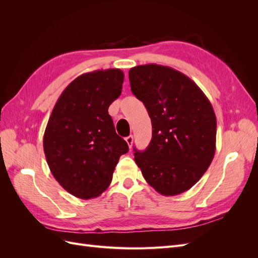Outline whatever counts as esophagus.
<instances>
[{"instance_id": "1", "label": "esophagus", "mask_w": 258, "mask_h": 258, "mask_svg": "<svg viewBox=\"0 0 258 258\" xmlns=\"http://www.w3.org/2000/svg\"><path fill=\"white\" fill-rule=\"evenodd\" d=\"M126 142L128 143L129 147L131 148V147H132V144H134V137H132V136L127 137V138H126Z\"/></svg>"}]
</instances>
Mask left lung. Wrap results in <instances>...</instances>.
<instances>
[{
  "label": "left lung",
  "mask_w": 258,
  "mask_h": 258,
  "mask_svg": "<svg viewBox=\"0 0 258 258\" xmlns=\"http://www.w3.org/2000/svg\"><path fill=\"white\" fill-rule=\"evenodd\" d=\"M131 91L142 101L153 135L135 160L146 182L163 196L196 184L213 160L216 117L197 84L176 70L158 64L130 69Z\"/></svg>",
  "instance_id": "1"
}]
</instances>
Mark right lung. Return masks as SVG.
I'll use <instances>...</instances> for the list:
<instances>
[{"label":"right lung","mask_w":258,"mask_h":258,"mask_svg":"<svg viewBox=\"0 0 258 258\" xmlns=\"http://www.w3.org/2000/svg\"><path fill=\"white\" fill-rule=\"evenodd\" d=\"M119 69L97 70L70 83L54 104L44 134V153L53 177L81 199L100 196L111 184L127 142L116 134L108 106L120 96Z\"/></svg>","instance_id":"1"}]
</instances>
